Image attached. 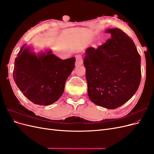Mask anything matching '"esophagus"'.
Returning a JSON list of instances; mask_svg holds the SVG:
<instances>
[{
    "label": "esophagus",
    "instance_id": "obj_1",
    "mask_svg": "<svg viewBox=\"0 0 154 154\" xmlns=\"http://www.w3.org/2000/svg\"><path fill=\"white\" fill-rule=\"evenodd\" d=\"M83 64V59L80 54H77L76 56V66H80Z\"/></svg>",
    "mask_w": 154,
    "mask_h": 154
}]
</instances>
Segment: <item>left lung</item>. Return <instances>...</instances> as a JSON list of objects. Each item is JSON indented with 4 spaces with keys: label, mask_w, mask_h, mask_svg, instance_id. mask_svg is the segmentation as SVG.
<instances>
[{
    "label": "left lung",
    "mask_w": 154,
    "mask_h": 154,
    "mask_svg": "<svg viewBox=\"0 0 154 154\" xmlns=\"http://www.w3.org/2000/svg\"><path fill=\"white\" fill-rule=\"evenodd\" d=\"M111 38L85 51L87 92L94 104L114 109L128 101L140 84L141 57L133 40L122 29L106 30Z\"/></svg>",
    "instance_id": "8db88e82"
}]
</instances>
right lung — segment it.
Instances as JSON below:
<instances>
[{"instance_id": "1", "label": "right lung", "mask_w": 154, "mask_h": 154, "mask_svg": "<svg viewBox=\"0 0 154 154\" xmlns=\"http://www.w3.org/2000/svg\"><path fill=\"white\" fill-rule=\"evenodd\" d=\"M25 45L15 58L14 81L33 103L52 104L63 94L67 79L75 67V58L62 60L51 51L36 55Z\"/></svg>"}]
</instances>
